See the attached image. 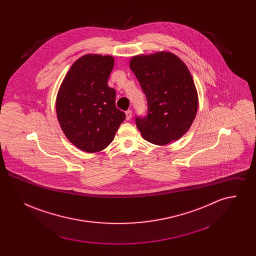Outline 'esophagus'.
Returning <instances> with one entry per match:
<instances>
[{
    "label": "esophagus",
    "mask_w": 256,
    "mask_h": 256,
    "mask_svg": "<svg viewBox=\"0 0 256 256\" xmlns=\"http://www.w3.org/2000/svg\"><path fill=\"white\" fill-rule=\"evenodd\" d=\"M132 111L130 110H126V120L130 121L132 119Z\"/></svg>",
    "instance_id": "34e87169"
}]
</instances>
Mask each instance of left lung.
I'll return each instance as SVG.
<instances>
[{
  "mask_svg": "<svg viewBox=\"0 0 256 256\" xmlns=\"http://www.w3.org/2000/svg\"><path fill=\"white\" fill-rule=\"evenodd\" d=\"M130 67L148 102L146 116L135 118L142 137L160 146L178 140L190 128L198 106L187 66L176 54L158 52L134 56Z\"/></svg>",
  "mask_w": 256,
  "mask_h": 256,
  "instance_id": "8db88e82",
  "label": "left lung"
}]
</instances>
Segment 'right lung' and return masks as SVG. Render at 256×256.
I'll list each match as a JSON object with an SVG mask.
<instances>
[{
    "mask_svg": "<svg viewBox=\"0 0 256 256\" xmlns=\"http://www.w3.org/2000/svg\"><path fill=\"white\" fill-rule=\"evenodd\" d=\"M114 66L110 56L86 54L66 74L56 97L61 130L86 152L102 150L113 141L126 114L116 108V91L108 84Z\"/></svg>",
    "mask_w": 256,
    "mask_h": 256,
    "instance_id": "obj_1",
    "label": "right lung"
}]
</instances>
